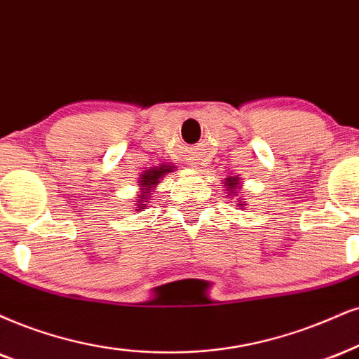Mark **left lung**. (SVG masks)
I'll return each mask as SVG.
<instances>
[{
  "label": "left lung",
  "instance_id": "8db88e82",
  "mask_svg": "<svg viewBox=\"0 0 359 359\" xmlns=\"http://www.w3.org/2000/svg\"><path fill=\"white\" fill-rule=\"evenodd\" d=\"M226 187L228 191H236L238 189V178H226Z\"/></svg>",
  "mask_w": 359,
  "mask_h": 359
}]
</instances>
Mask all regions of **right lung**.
Instances as JSON below:
<instances>
[{"mask_svg": "<svg viewBox=\"0 0 359 359\" xmlns=\"http://www.w3.org/2000/svg\"><path fill=\"white\" fill-rule=\"evenodd\" d=\"M171 168H154V170H149L148 172H144L143 175V178H141V187H143V189L144 191H141V201L140 203H146V200H148V194H149V189H151L154 184L158 183V180L161 178L163 175H165V172H168L170 171ZM140 208H141V211L144 210V206L143 205H140Z\"/></svg>", "mask_w": 359, "mask_h": 359, "instance_id": "obj_1", "label": "right lung"}]
</instances>
